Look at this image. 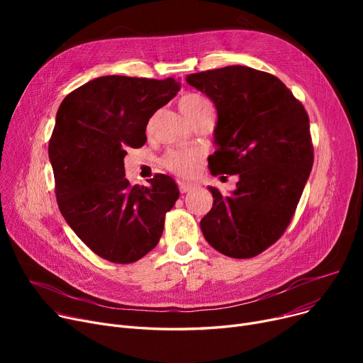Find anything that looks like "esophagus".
<instances>
[{"label":"esophagus","mask_w":363,"mask_h":363,"mask_svg":"<svg viewBox=\"0 0 363 363\" xmlns=\"http://www.w3.org/2000/svg\"><path fill=\"white\" fill-rule=\"evenodd\" d=\"M178 186H179V191H181V193H189V191H193V189L199 188V184H197V182L179 181V182H178Z\"/></svg>","instance_id":"obj_1"}]
</instances>
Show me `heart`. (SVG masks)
Instances as JSON below:
<instances>
[{"label": "heart", "instance_id": "b5f03b06", "mask_svg": "<svg viewBox=\"0 0 363 363\" xmlns=\"http://www.w3.org/2000/svg\"><path fill=\"white\" fill-rule=\"evenodd\" d=\"M211 107H212L211 103H208L204 97H201L200 94L188 92L179 99V108L189 121L196 118L197 114H200L203 110L211 108ZM197 160H199V152L194 150H188V148L170 150L163 157V166L179 177H188L193 174Z\"/></svg>", "mask_w": 363, "mask_h": 363}]
</instances>
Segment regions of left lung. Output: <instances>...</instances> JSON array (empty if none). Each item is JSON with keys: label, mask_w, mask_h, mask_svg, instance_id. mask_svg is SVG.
Returning a JSON list of instances; mask_svg holds the SVG:
<instances>
[{"label": "left lung", "mask_w": 363, "mask_h": 363, "mask_svg": "<svg viewBox=\"0 0 363 363\" xmlns=\"http://www.w3.org/2000/svg\"><path fill=\"white\" fill-rule=\"evenodd\" d=\"M218 111L212 175H238L222 196L208 186L213 207L200 222L207 242L234 259L257 256L287 230L312 164L309 116L277 76L228 66L186 76Z\"/></svg>", "instance_id": "1"}]
</instances>
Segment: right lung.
Wrapping results in <instances>:
<instances>
[{"instance_id": "right-lung-1", "label": "right lung", "mask_w": 363, "mask_h": 363, "mask_svg": "<svg viewBox=\"0 0 363 363\" xmlns=\"http://www.w3.org/2000/svg\"><path fill=\"white\" fill-rule=\"evenodd\" d=\"M179 89L174 78L100 76L57 110L48 144L57 204L74 234L106 260L132 263L155 249L179 197L175 181L162 174L148 186H130L123 164L126 148L145 144L150 118Z\"/></svg>"}]
</instances>
